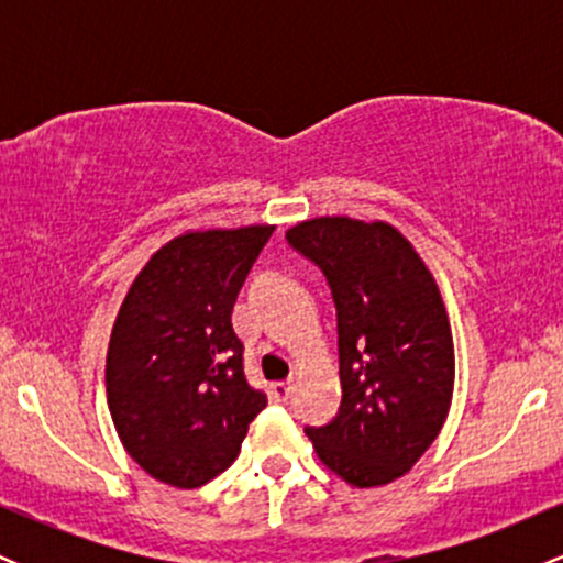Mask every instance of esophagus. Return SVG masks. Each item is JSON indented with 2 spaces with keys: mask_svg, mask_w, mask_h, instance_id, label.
Segmentation results:
<instances>
[{
  "mask_svg": "<svg viewBox=\"0 0 563 563\" xmlns=\"http://www.w3.org/2000/svg\"><path fill=\"white\" fill-rule=\"evenodd\" d=\"M290 380H275L273 386H269V394H273V399H277V402H286V399L290 397Z\"/></svg>",
  "mask_w": 563,
  "mask_h": 563,
  "instance_id": "34e87169",
  "label": "esophagus"
}]
</instances>
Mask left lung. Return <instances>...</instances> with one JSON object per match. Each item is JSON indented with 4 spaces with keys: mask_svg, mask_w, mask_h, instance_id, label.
<instances>
[{
    "mask_svg": "<svg viewBox=\"0 0 563 563\" xmlns=\"http://www.w3.org/2000/svg\"><path fill=\"white\" fill-rule=\"evenodd\" d=\"M331 283L339 309L341 410L307 429L314 452L352 487H384L442 431L455 346L442 294L421 254L389 222L314 217L286 232Z\"/></svg>",
    "mask_w": 563,
    "mask_h": 563,
    "instance_id": "left-lung-1",
    "label": "left lung"
}]
</instances>
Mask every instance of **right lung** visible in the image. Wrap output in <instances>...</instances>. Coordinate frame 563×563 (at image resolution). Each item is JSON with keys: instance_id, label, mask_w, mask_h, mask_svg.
Listing matches in <instances>:
<instances>
[{"instance_id": "obj_1", "label": "right lung", "mask_w": 563, "mask_h": 563, "mask_svg": "<svg viewBox=\"0 0 563 563\" xmlns=\"http://www.w3.org/2000/svg\"><path fill=\"white\" fill-rule=\"evenodd\" d=\"M275 224L187 230L129 286L106 360L121 444L153 479L203 487L241 452L267 407L243 373L232 307Z\"/></svg>"}]
</instances>
